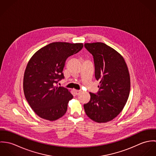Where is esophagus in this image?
Instances as JSON below:
<instances>
[{"instance_id": "34e87169", "label": "esophagus", "mask_w": 156, "mask_h": 156, "mask_svg": "<svg viewBox=\"0 0 156 156\" xmlns=\"http://www.w3.org/2000/svg\"><path fill=\"white\" fill-rule=\"evenodd\" d=\"M75 93H76V95H79L80 94H81L82 93V90H75Z\"/></svg>"}]
</instances>
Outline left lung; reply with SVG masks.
Instances as JSON below:
<instances>
[{
  "instance_id": "left-lung-1",
  "label": "left lung",
  "mask_w": 156,
  "mask_h": 156,
  "mask_svg": "<svg viewBox=\"0 0 156 156\" xmlns=\"http://www.w3.org/2000/svg\"><path fill=\"white\" fill-rule=\"evenodd\" d=\"M92 55L95 77L100 81L97 94L89 92V102L83 105L87 115L98 123L107 122L122 111L128 100L130 78L124 58L103 43H85Z\"/></svg>"
}]
</instances>
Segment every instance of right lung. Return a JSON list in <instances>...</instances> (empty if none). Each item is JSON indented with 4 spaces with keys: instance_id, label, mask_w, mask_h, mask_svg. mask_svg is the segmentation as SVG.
<instances>
[{
    "instance_id": "right-lung-1",
    "label": "right lung",
    "mask_w": 156,
    "mask_h": 156,
    "mask_svg": "<svg viewBox=\"0 0 156 156\" xmlns=\"http://www.w3.org/2000/svg\"><path fill=\"white\" fill-rule=\"evenodd\" d=\"M82 43L55 42L38 50L30 59L23 78V91L29 106L40 118L55 121L65 115L73 98L68 89L56 85L64 78L67 58L77 53Z\"/></svg>"
}]
</instances>
